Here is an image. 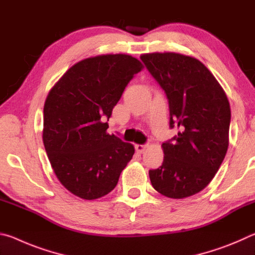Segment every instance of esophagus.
<instances>
[{
  "label": "esophagus",
  "instance_id": "obj_1",
  "mask_svg": "<svg viewBox=\"0 0 255 255\" xmlns=\"http://www.w3.org/2000/svg\"><path fill=\"white\" fill-rule=\"evenodd\" d=\"M146 148H147V145H139V144L135 145V149H136V152H137V153H139V154L144 153Z\"/></svg>",
  "mask_w": 255,
  "mask_h": 255
}]
</instances>
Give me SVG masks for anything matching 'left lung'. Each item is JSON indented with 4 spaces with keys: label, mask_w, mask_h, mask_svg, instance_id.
<instances>
[{
    "label": "left lung",
    "mask_w": 255,
    "mask_h": 255,
    "mask_svg": "<svg viewBox=\"0 0 255 255\" xmlns=\"http://www.w3.org/2000/svg\"><path fill=\"white\" fill-rule=\"evenodd\" d=\"M140 59L166 93L171 128L180 129L173 144H162L163 164L149 171L150 182L167 198L191 197L210 183L225 158L230 102L213 73L192 56L165 51Z\"/></svg>",
    "instance_id": "1"
}]
</instances>
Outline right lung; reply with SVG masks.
Returning a JSON list of instances; mask_svg holds the SVG:
<instances>
[{
    "mask_svg": "<svg viewBox=\"0 0 255 255\" xmlns=\"http://www.w3.org/2000/svg\"><path fill=\"white\" fill-rule=\"evenodd\" d=\"M143 68L126 54L89 57L68 68L47 96L42 140L56 176L74 196L108 195L131 159L132 144L109 135L106 120Z\"/></svg>",
    "mask_w": 255,
    "mask_h": 255,
    "instance_id": "add662e5",
    "label": "right lung"
}]
</instances>
